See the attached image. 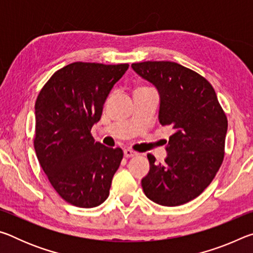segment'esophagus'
<instances>
[{
    "mask_svg": "<svg viewBox=\"0 0 253 253\" xmlns=\"http://www.w3.org/2000/svg\"><path fill=\"white\" fill-rule=\"evenodd\" d=\"M136 155H137V153L135 151H132V149H130V148H127V149H125V151H124V156L127 157V158L134 157Z\"/></svg>",
    "mask_w": 253,
    "mask_h": 253,
    "instance_id": "obj_1",
    "label": "esophagus"
}]
</instances>
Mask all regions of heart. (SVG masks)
I'll return each mask as SVG.
<instances>
[{
	"mask_svg": "<svg viewBox=\"0 0 253 253\" xmlns=\"http://www.w3.org/2000/svg\"><path fill=\"white\" fill-rule=\"evenodd\" d=\"M139 88H144V87H139ZM137 89H138V88H137Z\"/></svg>",
	"mask_w": 253,
	"mask_h": 253,
	"instance_id": "b5f03b06",
	"label": "heart"
}]
</instances>
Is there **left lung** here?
<instances>
[{
    "mask_svg": "<svg viewBox=\"0 0 253 253\" xmlns=\"http://www.w3.org/2000/svg\"><path fill=\"white\" fill-rule=\"evenodd\" d=\"M131 68L160 92V123L170 126L164 164L148 154L142 187L164 207L185 204L213 181L224 158L228 119L212 84L198 72L172 61H145Z\"/></svg>",
    "mask_w": 253,
    "mask_h": 253,
    "instance_id": "left-lung-1",
    "label": "left lung"
}]
</instances>
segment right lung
Returning a JSON list of instances; mask_svg holds the SVG:
<instances>
[{"instance_id": "right-lung-1", "label": "right lung", "mask_w": 253, "mask_h": 253, "mask_svg": "<svg viewBox=\"0 0 253 253\" xmlns=\"http://www.w3.org/2000/svg\"><path fill=\"white\" fill-rule=\"evenodd\" d=\"M129 65L74 62L51 76L36 101L34 149L55 192L78 208H95L109 195L122 148L95 143L111 88Z\"/></svg>"}]
</instances>
